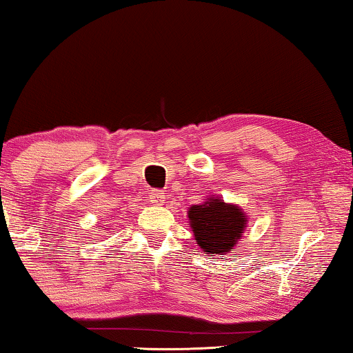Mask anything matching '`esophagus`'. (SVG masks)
<instances>
[{"label": "esophagus", "mask_w": 353, "mask_h": 353, "mask_svg": "<svg viewBox=\"0 0 353 353\" xmlns=\"http://www.w3.org/2000/svg\"><path fill=\"white\" fill-rule=\"evenodd\" d=\"M150 200L153 205H164L166 203V195H164L163 190H151L150 192Z\"/></svg>", "instance_id": "obj_1"}]
</instances>
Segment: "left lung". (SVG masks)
<instances>
[{"label": "left lung", "mask_w": 353, "mask_h": 353, "mask_svg": "<svg viewBox=\"0 0 353 353\" xmlns=\"http://www.w3.org/2000/svg\"><path fill=\"white\" fill-rule=\"evenodd\" d=\"M194 239L205 254L223 257L243 238L248 228V215L236 203H226L216 195L187 210Z\"/></svg>", "instance_id": "obj_1"}]
</instances>
